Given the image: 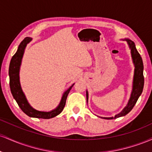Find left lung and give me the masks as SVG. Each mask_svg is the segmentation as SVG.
Segmentation results:
<instances>
[{
  "label": "left lung",
  "instance_id": "1",
  "mask_svg": "<svg viewBox=\"0 0 152 152\" xmlns=\"http://www.w3.org/2000/svg\"><path fill=\"white\" fill-rule=\"evenodd\" d=\"M123 41H126L128 43L129 48L131 49V53H132V58L133 60V63L134 64V81H133V88H132V91L131 94V96L129 101L128 104L126 107L124 108L119 114L115 115L114 117H102L105 119H113V118H116L121 116H124L129 113L132 109H133L134 105L137 103L138 99L142 93L143 88H144V78L143 75V70H144V65H143L142 58L141 57L140 54L137 51L136 48L135 44L132 40L129 38H125ZM88 94L86 91V101L88 102Z\"/></svg>",
  "mask_w": 152,
  "mask_h": 152
}]
</instances>
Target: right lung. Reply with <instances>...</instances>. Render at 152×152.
<instances>
[{
    "label": "right lung",
    "mask_w": 152,
    "mask_h": 152,
    "mask_svg": "<svg viewBox=\"0 0 152 152\" xmlns=\"http://www.w3.org/2000/svg\"><path fill=\"white\" fill-rule=\"evenodd\" d=\"M32 38L30 37H26L22 41V42L19 45L18 50L13 56L12 57L10 62L9 74L10 78V88L12 95L13 98L16 101L17 104L20 108V109L23 111L26 115H28L30 117L38 118H45L48 119L56 116L64 109V106L66 105V101L67 99L68 94L70 91L74 84L69 87L67 90L64 92L62 96L60 104L55 109L52 110L50 111H41L38 110L34 109L28 102L27 99L26 98L25 94L23 92L21 86H20V80H19V71H20V66L21 64V60L23 56L24 50L27 44L30 41H31Z\"/></svg>",
    "instance_id": "obj_1"
}]
</instances>
